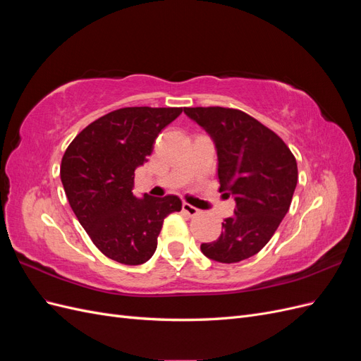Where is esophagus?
Returning a JSON list of instances; mask_svg holds the SVG:
<instances>
[{
    "instance_id": "obj_1",
    "label": "esophagus",
    "mask_w": 361,
    "mask_h": 361,
    "mask_svg": "<svg viewBox=\"0 0 361 361\" xmlns=\"http://www.w3.org/2000/svg\"><path fill=\"white\" fill-rule=\"evenodd\" d=\"M182 209L187 212L188 215H191V216H194V215H197L199 214V209L197 207H194L192 204H190V203H183L182 204Z\"/></svg>"
}]
</instances>
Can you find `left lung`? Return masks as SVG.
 Segmentation results:
<instances>
[{
	"label": "left lung",
	"mask_w": 361,
	"mask_h": 361,
	"mask_svg": "<svg viewBox=\"0 0 361 361\" xmlns=\"http://www.w3.org/2000/svg\"><path fill=\"white\" fill-rule=\"evenodd\" d=\"M215 145L220 192L236 202L216 241L202 253L236 264L264 248L289 211L297 187V161L277 134L251 116L223 106L183 108Z\"/></svg>",
	"instance_id": "obj_1"
}]
</instances>
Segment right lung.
Returning <instances> with one entry per match:
<instances>
[{"label": "right lung", "instance_id": "right-lung-1", "mask_svg": "<svg viewBox=\"0 0 361 361\" xmlns=\"http://www.w3.org/2000/svg\"><path fill=\"white\" fill-rule=\"evenodd\" d=\"M182 108L128 106L94 120L73 138L60 178L72 211L102 253L141 265L154 256L164 218L182 209L178 195H134V171L147 162L161 130Z\"/></svg>", "mask_w": 361, "mask_h": 361}]
</instances>
